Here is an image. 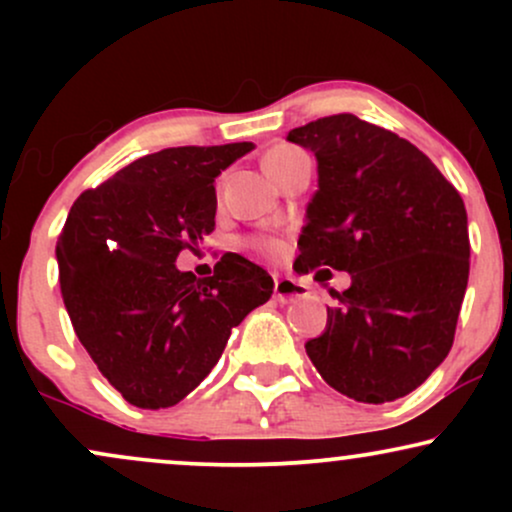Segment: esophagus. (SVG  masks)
<instances>
[{
    "label": "esophagus",
    "instance_id": "1",
    "mask_svg": "<svg viewBox=\"0 0 512 512\" xmlns=\"http://www.w3.org/2000/svg\"><path fill=\"white\" fill-rule=\"evenodd\" d=\"M308 289L301 284V281L289 279V276H276L274 279V298L279 303H293L298 298H303Z\"/></svg>",
    "mask_w": 512,
    "mask_h": 512
}]
</instances>
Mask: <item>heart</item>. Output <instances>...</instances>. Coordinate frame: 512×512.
Listing matches in <instances>:
<instances>
[{"mask_svg": "<svg viewBox=\"0 0 512 512\" xmlns=\"http://www.w3.org/2000/svg\"><path fill=\"white\" fill-rule=\"evenodd\" d=\"M298 156H303V151L293 149V146H274V149L264 156V170H267V173H272V170L286 166V163H291L293 158H298ZM255 245L262 252H267V255H276V252H279V245H276L272 238H257Z\"/></svg>", "mask_w": 512, "mask_h": 512, "instance_id": "obj_1", "label": "heart"}]
</instances>
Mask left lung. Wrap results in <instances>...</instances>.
Segmentation results:
<instances>
[{
	"label": "left lung",
	"mask_w": 512,
	"mask_h": 512,
	"mask_svg": "<svg viewBox=\"0 0 512 512\" xmlns=\"http://www.w3.org/2000/svg\"><path fill=\"white\" fill-rule=\"evenodd\" d=\"M286 139L317 161L293 267L351 276L346 291L330 289L337 305L305 351L325 383L356 402L409 395L455 339L469 279L460 192L424 151L356 115L322 117Z\"/></svg>",
	"instance_id": "8db88e82"
}]
</instances>
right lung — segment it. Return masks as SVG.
I'll list each match as a JSON object with an SVG mask.
<instances>
[{"label":"right lung","instance_id":"right-lung-1","mask_svg":"<svg viewBox=\"0 0 512 512\" xmlns=\"http://www.w3.org/2000/svg\"><path fill=\"white\" fill-rule=\"evenodd\" d=\"M252 142L175 146L137 158L74 202L57 240L64 308L108 383L142 409H166L211 373L233 327L267 303L272 276L236 252L197 279L180 272L214 231L221 170Z\"/></svg>","mask_w":512,"mask_h":512}]
</instances>
